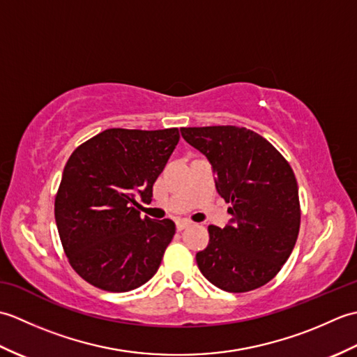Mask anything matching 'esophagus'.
<instances>
[{"label":"esophagus","instance_id":"34e87169","mask_svg":"<svg viewBox=\"0 0 357 357\" xmlns=\"http://www.w3.org/2000/svg\"><path fill=\"white\" fill-rule=\"evenodd\" d=\"M190 225H192V222L188 221V219H179V221H176V229H178L179 231L187 229V227H190Z\"/></svg>","mask_w":357,"mask_h":357}]
</instances>
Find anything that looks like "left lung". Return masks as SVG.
I'll list each match as a JSON object with an SVG mask.
<instances>
[{"label": "left lung", "instance_id": "obj_1", "mask_svg": "<svg viewBox=\"0 0 357 357\" xmlns=\"http://www.w3.org/2000/svg\"><path fill=\"white\" fill-rule=\"evenodd\" d=\"M181 135L208 159L218 193L231 204L229 224L208 225V245L196 253L201 273L229 293L262 287L298 239L299 192L290 164L245 127H184Z\"/></svg>", "mask_w": 357, "mask_h": 357}]
</instances>
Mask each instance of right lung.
Returning <instances> with one entry per match:
<instances>
[{"instance_id": "1", "label": "right lung", "mask_w": 357, "mask_h": 357, "mask_svg": "<svg viewBox=\"0 0 357 357\" xmlns=\"http://www.w3.org/2000/svg\"><path fill=\"white\" fill-rule=\"evenodd\" d=\"M179 142L178 128H107L67 161L55 199L64 252L78 275L101 290L146 284L174 234L172 219L141 218L153 184Z\"/></svg>"}]
</instances>
